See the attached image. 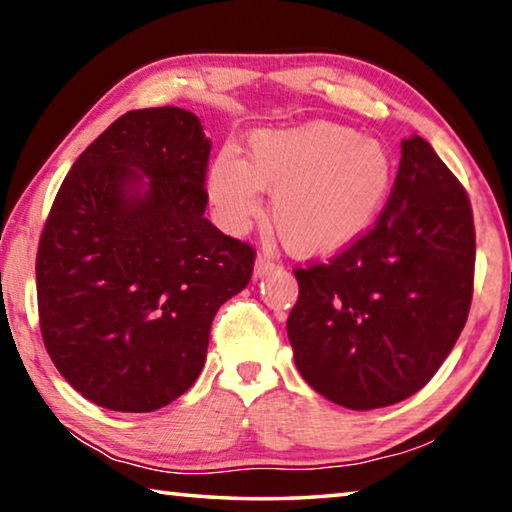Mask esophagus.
I'll list each match as a JSON object with an SVG mask.
<instances>
[{"label": "esophagus", "mask_w": 512, "mask_h": 512, "mask_svg": "<svg viewBox=\"0 0 512 512\" xmlns=\"http://www.w3.org/2000/svg\"><path fill=\"white\" fill-rule=\"evenodd\" d=\"M271 271H275V262L268 255H259L255 262V277H264Z\"/></svg>", "instance_id": "esophagus-1"}]
</instances>
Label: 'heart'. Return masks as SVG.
<instances>
[{
	"instance_id": "heart-1",
	"label": "heart",
	"mask_w": 512,
	"mask_h": 512,
	"mask_svg": "<svg viewBox=\"0 0 512 512\" xmlns=\"http://www.w3.org/2000/svg\"><path fill=\"white\" fill-rule=\"evenodd\" d=\"M395 183L381 142L350 126L314 121L287 131H259L246 158L221 151L207 194L230 232L246 230L271 192V221L291 253L327 257L350 248L375 225Z\"/></svg>"
}]
</instances>
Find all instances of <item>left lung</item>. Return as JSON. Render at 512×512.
Instances as JSON below:
<instances>
[{
  "mask_svg": "<svg viewBox=\"0 0 512 512\" xmlns=\"http://www.w3.org/2000/svg\"><path fill=\"white\" fill-rule=\"evenodd\" d=\"M474 257L465 187L427 140H402L375 225L329 262L293 268L300 293L287 332L300 375L354 411L418 393L463 332Z\"/></svg>",
  "mask_w": 512,
  "mask_h": 512,
  "instance_id": "8db88e82",
  "label": "left lung"
}]
</instances>
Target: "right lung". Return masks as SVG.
Wrapping results in <instances>:
<instances>
[{"mask_svg": "<svg viewBox=\"0 0 512 512\" xmlns=\"http://www.w3.org/2000/svg\"><path fill=\"white\" fill-rule=\"evenodd\" d=\"M212 144L183 108L131 110L60 185L36 257L40 332L85 400L149 413L201 375L255 248L205 219Z\"/></svg>", "mask_w": 512, "mask_h": 512, "instance_id": "obj_1", "label": "right lung"}]
</instances>
